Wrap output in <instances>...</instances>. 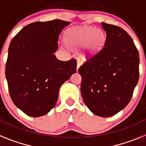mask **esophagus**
Masks as SVG:
<instances>
[{"mask_svg":"<svg viewBox=\"0 0 146 146\" xmlns=\"http://www.w3.org/2000/svg\"><path fill=\"white\" fill-rule=\"evenodd\" d=\"M82 64V59H80V58H78V59H77V67H76L77 70H78L79 67H80Z\"/></svg>","mask_w":146,"mask_h":146,"instance_id":"esophagus-1","label":"esophagus"}]
</instances>
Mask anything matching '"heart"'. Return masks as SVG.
<instances>
[{"label":"heart","mask_w":146,"mask_h":146,"mask_svg":"<svg viewBox=\"0 0 146 146\" xmlns=\"http://www.w3.org/2000/svg\"><path fill=\"white\" fill-rule=\"evenodd\" d=\"M106 35L102 30L93 27H82L70 29L67 32L66 41L73 46L85 45L84 53L88 56L96 55L101 51L105 45Z\"/></svg>","instance_id":"heart-1"}]
</instances>
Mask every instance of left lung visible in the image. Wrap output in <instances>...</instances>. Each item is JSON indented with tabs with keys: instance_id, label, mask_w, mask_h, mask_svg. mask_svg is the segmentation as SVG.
Returning a JSON list of instances; mask_svg holds the SVG:
<instances>
[{
	"instance_id": "left-lung-1",
	"label": "left lung",
	"mask_w": 146,
	"mask_h": 146,
	"mask_svg": "<svg viewBox=\"0 0 146 146\" xmlns=\"http://www.w3.org/2000/svg\"><path fill=\"white\" fill-rule=\"evenodd\" d=\"M101 24L106 32L104 47L78 71L87 107L95 115L109 117L129 103L139 80V57L127 32L117 26Z\"/></svg>"
}]
</instances>
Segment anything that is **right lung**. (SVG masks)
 <instances>
[{
    "label": "right lung",
    "mask_w": 146,
    "mask_h": 146,
    "mask_svg": "<svg viewBox=\"0 0 146 146\" xmlns=\"http://www.w3.org/2000/svg\"><path fill=\"white\" fill-rule=\"evenodd\" d=\"M70 22L56 19L24 27L10 42L6 78L10 97L24 113H48L58 100L60 87L76 71V61L62 62L54 52L58 36Z\"/></svg>",
    "instance_id": "add662e5"
}]
</instances>
